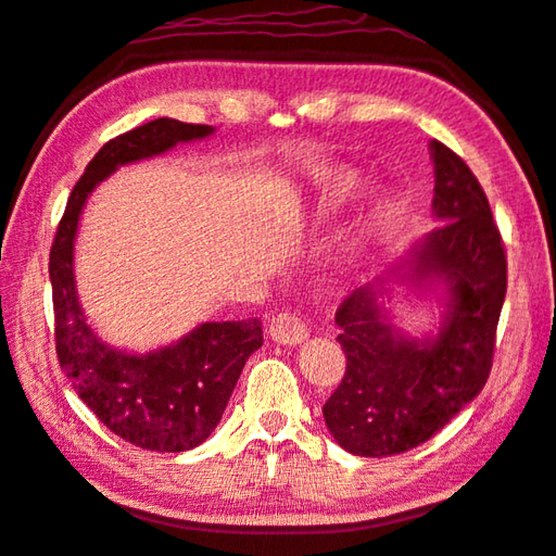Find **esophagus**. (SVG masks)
Returning <instances> with one entry per match:
<instances>
[{
    "instance_id": "1",
    "label": "esophagus",
    "mask_w": 556,
    "mask_h": 556,
    "mask_svg": "<svg viewBox=\"0 0 556 556\" xmlns=\"http://www.w3.org/2000/svg\"><path fill=\"white\" fill-rule=\"evenodd\" d=\"M268 336L278 344H288V348H294V344H302L306 338H309V330H306L304 320L300 316L278 314L270 318Z\"/></svg>"
}]
</instances>
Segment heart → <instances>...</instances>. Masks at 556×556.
<instances>
[{
    "instance_id": "1",
    "label": "heart",
    "mask_w": 556,
    "mask_h": 556,
    "mask_svg": "<svg viewBox=\"0 0 556 556\" xmlns=\"http://www.w3.org/2000/svg\"><path fill=\"white\" fill-rule=\"evenodd\" d=\"M364 190V176L354 166H336L326 178V202L344 204Z\"/></svg>"
}]
</instances>
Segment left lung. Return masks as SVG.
I'll use <instances>...</instances> for the list:
<instances>
[{
  "label": "left lung",
  "instance_id": "left-lung-1",
  "mask_svg": "<svg viewBox=\"0 0 556 556\" xmlns=\"http://www.w3.org/2000/svg\"><path fill=\"white\" fill-rule=\"evenodd\" d=\"M438 228L354 290L336 314L348 371L324 404L330 435L356 456L409 452L483 390L507 294V256L480 182L450 147L428 142ZM394 287L435 293L441 320L414 339L393 324Z\"/></svg>",
  "mask_w": 556,
  "mask_h": 556
}]
</instances>
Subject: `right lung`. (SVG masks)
Returning <instances> with one entry per match:
<instances>
[{"instance_id": "obj_1", "label": "right lung", "mask_w": 556, "mask_h": 556, "mask_svg": "<svg viewBox=\"0 0 556 556\" xmlns=\"http://www.w3.org/2000/svg\"><path fill=\"white\" fill-rule=\"evenodd\" d=\"M212 126L156 118L109 140L73 188L49 252L56 356L78 397L135 447L188 452L214 433L242 366L262 348L258 320H206L188 336L150 352L104 342L88 324L76 288V236L88 197L121 166L162 156L176 144L204 140Z\"/></svg>"}]
</instances>
